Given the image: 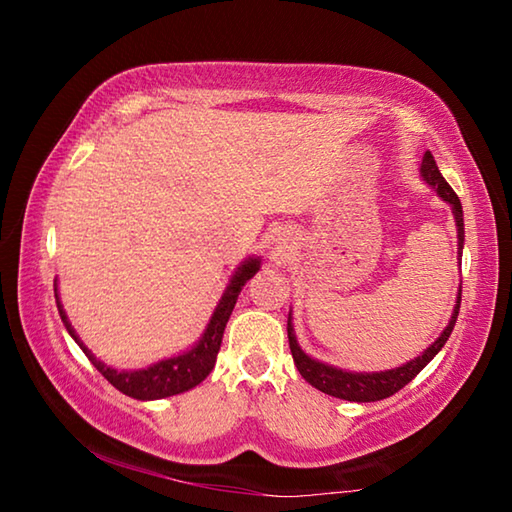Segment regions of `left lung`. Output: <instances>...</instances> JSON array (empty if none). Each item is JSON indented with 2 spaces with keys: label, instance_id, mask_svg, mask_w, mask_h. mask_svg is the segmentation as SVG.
<instances>
[{
  "label": "left lung",
  "instance_id": "obj_1",
  "mask_svg": "<svg viewBox=\"0 0 512 512\" xmlns=\"http://www.w3.org/2000/svg\"><path fill=\"white\" fill-rule=\"evenodd\" d=\"M420 176L424 183H427L433 192H436L445 203L452 205L454 219H456V232H458V262L463 257V241H465V228H463V205L458 201V196L452 187H449L447 180L443 178V173L438 171L436 160H433L431 151L424 153L422 158V167H420ZM458 309H461V287H458V298H456V307L454 314L449 318L447 327L443 329V334L433 341L427 350H424L420 357H415L411 361H406L404 366L393 368V370H381V372H350V370H341L334 366H327L323 361L311 359L309 354L302 352V348L296 341V332H293L291 325V314H289V323H287V332H289V348L293 354V363L305 381H309L311 386L318 388L332 397H339V400H348V402H377V400H386V397L395 395L400 388H404L409 381L418 375V372L427 366V363L436 357V354L443 350V345L447 343L449 334L456 325L458 318Z\"/></svg>",
  "mask_w": 512,
  "mask_h": 512
}]
</instances>
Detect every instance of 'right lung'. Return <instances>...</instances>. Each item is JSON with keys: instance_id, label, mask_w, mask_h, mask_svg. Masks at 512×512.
Wrapping results in <instances>:
<instances>
[{"instance_id": "add662e5", "label": "right lung", "mask_w": 512, "mask_h": 512, "mask_svg": "<svg viewBox=\"0 0 512 512\" xmlns=\"http://www.w3.org/2000/svg\"><path fill=\"white\" fill-rule=\"evenodd\" d=\"M257 271H259V257H248L246 262L237 268L235 275L230 277V284L223 291L219 305L214 309L210 323H207V329L203 332L201 341H198L192 350L178 354V357L158 361L153 363V366L142 368V370H115L94 357V354L81 343L72 323L67 320L65 309L58 300L56 280H54V293H56L60 320H63V325L67 327L69 336L81 345V350L85 352V357L92 361V366L97 368L101 375L117 388V391H121L128 397H135V400H162V397H171V395L189 391V388L198 386L207 375H210L216 363V354L221 350L225 325H228L232 309L237 305L239 293Z\"/></svg>"}]
</instances>
